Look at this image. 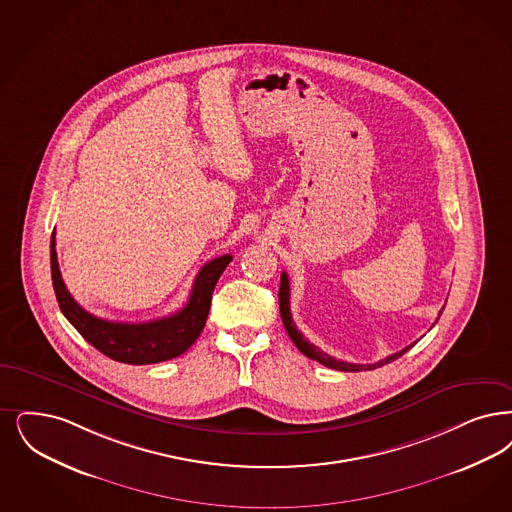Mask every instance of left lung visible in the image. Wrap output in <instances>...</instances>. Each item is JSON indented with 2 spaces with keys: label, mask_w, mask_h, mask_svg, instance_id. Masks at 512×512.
Here are the masks:
<instances>
[{
  "label": "left lung",
  "mask_w": 512,
  "mask_h": 512,
  "mask_svg": "<svg viewBox=\"0 0 512 512\" xmlns=\"http://www.w3.org/2000/svg\"><path fill=\"white\" fill-rule=\"evenodd\" d=\"M278 299H280V316H282V322H284V328H286L289 339L295 343V347L299 348L307 358L320 362V364L326 366V368L339 369V371H362V369L369 371V369L381 368V366H385V364H390V362L398 360L404 352H408L409 348L417 343V341H415V343H411L409 347L402 348L400 352H394V354H390V356L379 360V362H375V364H350V362H345V360H335L333 356L326 354L322 348L312 345L310 341L305 339V335H303L299 329L295 328L293 318H291V310H289V280H287L286 272H282V278H280ZM442 310H444V308H442ZM442 310H440V314H442Z\"/></svg>",
  "instance_id": "obj_1"
}]
</instances>
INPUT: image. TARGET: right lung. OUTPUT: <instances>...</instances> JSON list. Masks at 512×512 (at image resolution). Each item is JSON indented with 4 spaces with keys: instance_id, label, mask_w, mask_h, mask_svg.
I'll return each mask as SVG.
<instances>
[{
    "instance_id": "obj_1",
    "label": "right lung",
    "mask_w": 512,
    "mask_h": 512,
    "mask_svg": "<svg viewBox=\"0 0 512 512\" xmlns=\"http://www.w3.org/2000/svg\"><path fill=\"white\" fill-rule=\"evenodd\" d=\"M230 261L232 255H223L205 263L194 280L186 305L179 312L144 324L108 322L80 307L64 286L55 251V230L51 236V278L62 314L104 356L133 366L165 362L192 347L204 329L213 289Z\"/></svg>"
}]
</instances>
